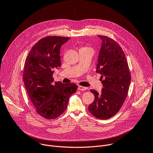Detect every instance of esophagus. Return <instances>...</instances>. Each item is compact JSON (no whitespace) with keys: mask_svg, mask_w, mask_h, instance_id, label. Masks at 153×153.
Listing matches in <instances>:
<instances>
[{"mask_svg":"<svg viewBox=\"0 0 153 153\" xmlns=\"http://www.w3.org/2000/svg\"><path fill=\"white\" fill-rule=\"evenodd\" d=\"M87 89H88V88H87V87H85V86H80V85L78 86V90H79L84 91V90H86Z\"/></svg>","mask_w":153,"mask_h":153,"instance_id":"1","label":"esophagus"}]
</instances>
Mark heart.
I'll list each match as a JSON object with an SVG mask.
<instances>
[{"mask_svg":"<svg viewBox=\"0 0 153 153\" xmlns=\"http://www.w3.org/2000/svg\"><path fill=\"white\" fill-rule=\"evenodd\" d=\"M85 48H87V47H85Z\"/></svg>","mask_w":153,"mask_h":153,"instance_id":"b5f03b06","label":"heart"}]
</instances>
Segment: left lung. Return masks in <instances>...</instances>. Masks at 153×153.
<instances>
[{
    "label": "left lung",
    "instance_id": "8db88e82",
    "mask_svg": "<svg viewBox=\"0 0 153 153\" xmlns=\"http://www.w3.org/2000/svg\"><path fill=\"white\" fill-rule=\"evenodd\" d=\"M98 36L102 44L96 72L101 74L103 88L100 94L90 90L95 98L88 106V110L96 118L106 120L116 115L123 105L129 90L131 74L125 54L120 46L110 37Z\"/></svg>",
    "mask_w": 153,
    "mask_h": 153
}]
</instances>
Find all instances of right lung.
I'll list each match as a JSON object with an SVG mask.
<instances>
[{
	"mask_svg": "<svg viewBox=\"0 0 153 153\" xmlns=\"http://www.w3.org/2000/svg\"><path fill=\"white\" fill-rule=\"evenodd\" d=\"M70 37L47 36L33 47L25 62L23 80L36 113L54 119L67 108L70 97L77 91L73 83L54 82V69L61 66L60 50Z\"/></svg>",
	"mask_w": 153,
	"mask_h": 153,
	"instance_id": "obj_1",
	"label": "right lung"
}]
</instances>
